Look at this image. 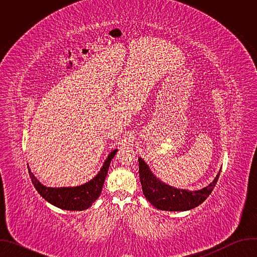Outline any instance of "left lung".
<instances>
[{"mask_svg": "<svg viewBox=\"0 0 257 257\" xmlns=\"http://www.w3.org/2000/svg\"><path fill=\"white\" fill-rule=\"evenodd\" d=\"M139 178L144 196L158 209L169 211H184L201 204L211 193L215 186L219 172L210 184L201 190L188 191L177 189L164 184L151 172L148 165L140 158Z\"/></svg>", "mask_w": 257, "mask_h": 257, "instance_id": "1", "label": "left lung"}]
</instances>
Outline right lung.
Here are the masks:
<instances>
[{
  "label": "right lung",
  "mask_w": 257,
  "mask_h": 257,
  "mask_svg": "<svg viewBox=\"0 0 257 257\" xmlns=\"http://www.w3.org/2000/svg\"><path fill=\"white\" fill-rule=\"evenodd\" d=\"M117 152L118 150H115L108 155L101 170L92 180L76 187H46L34 177V175L30 172L29 167L28 173L35 189L47 201L59 208L66 210H84L88 208L99 196L108 167L111 165V161Z\"/></svg>",
  "instance_id": "add662e5"
}]
</instances>
